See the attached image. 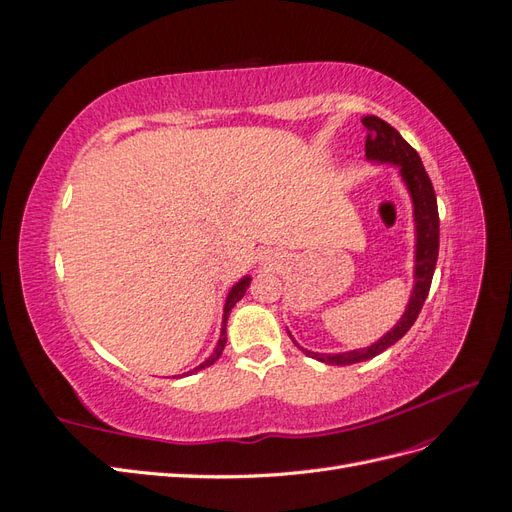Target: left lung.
<instances>
[{
	"label": "left lung",
	"instance_id": "1",
	"mask_svg": "<svg viewBox=\"0 0 512 512\" xmlns=\"http://www.w3.org/2000/svg\"><path fill=\"white\" fill-rule=\"evenodd\" d=\"M361 121L369 132L365 141V156L369 160L397 164L412 192L414 218H416V284H414L412 299L408 303L406 314L401 316L397 327L386 333L382 339H378L374 346H369L365 350L344 352V354H318V352H309L301 348L307 356H312V359H318L327 365H352V363L374 359V356H378L386 348H391L412 329V324L416 322L418 314H421L423 303L429 294L433 271H436V262H438V250H440L438 200H436V192H433L431 179L427 175L421 158H418L416 149L410 147L404 141V136H401L391 123H386L384 119L369 115V117H363Z\"/></svg>",
	"mask_w": 512,
	"mask_h": 512
}]
</instances>
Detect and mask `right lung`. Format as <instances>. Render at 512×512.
<instances>
[{
	"label": "right lung",
	"mask_w": 512,
	"mask_h": 512,
	"mask_svg": "<svg viewBox=\"0 0 512 512\" xmlns=\"http://www.w3.org/2000/svg\"><path fill=\"white\" fill-rule=\"evenodd\" d=\"M247 286H250V277H243V280L230 290V294H228V299H226V305H224V324H222V335H220V342H218V348H215V352L209 356V359L203 363V365H198L194 371H200V369H205V367H209V365H213L215 361L220 359V354H222V350H224V346H226V320H228V314H230V309L235 307V303L243 297L245 294V290H247ZM194 371H190V374H194Z\"/></svg>",
	"instance_id": "obj_1"
}]
</instances>
